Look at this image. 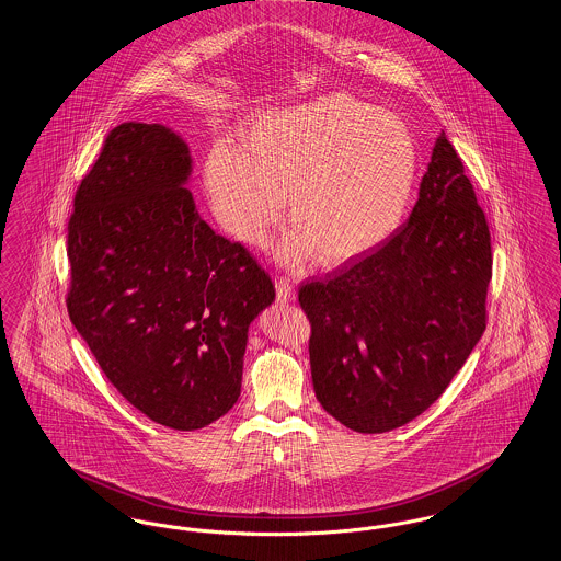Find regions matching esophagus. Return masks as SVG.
<instances>
[{
	"label": "esophagus",
	"mask_w": 561,
	"mask_h": 561,
	"mask_svg": "<svg viewBox=\"0 0 561 561\" xmlns=\"http://www.w3.org/2000/svg\"><path fill=\"white\" fill-rule=\"evenodd\" d=\"M275 293H277L279 302H294L296 300V290H294L290 279H286V277L275 282Z\"/></svg>",
	"instance_id": "34e87169"
}]
</instances>
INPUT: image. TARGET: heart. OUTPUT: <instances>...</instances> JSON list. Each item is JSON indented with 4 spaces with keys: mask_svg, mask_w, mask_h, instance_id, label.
I'll return each mask as SVG.
<instances>
[{
    "mask_svg": "<svg viewBox=\"0 0 561 561\" xmlns=\"http://www.w3.org/2000/svg\"><path fill=\"white\" fill-rule=\"evenodd\" d=\"M416 170L403 122L334 92L259 115L243 151L214 145L204 179L216 220L236 240L263 245L288 197L294 229L277 241L275 259L298 267L320 254L323 267H345L400 229Z\"/></svg>",
    "mask_w": 561,
    "mask_h": 561,
    "instance_id": "1",
    "label": "heart"
}]
</instances>
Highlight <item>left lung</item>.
Returning a JSON list of instances; mask_svg holds the SVG:
<instances>
[{
	"mask_svg": "<svg viewBox=\"0 0 561 561\" xmlns=\"http://www.w3.org/2000/svg\"><path fill=\"white\" fill-rule=\"evenodd\" d=\"M490 277L488 222L442 133L400 233L298 293L323 410L357 433H385L423 414L485 330Z\"/></svg>",
	"mask_w": 561,
	"mask_h": 561,
	"instance_id": "obj_1",
	"label": "left lung"
}]
</instances>
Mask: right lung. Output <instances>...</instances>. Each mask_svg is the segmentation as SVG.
Returning a JSON list of instances; mask_svg holds the SVG:
<instances>
[{"label":"right lung","instance_id":"obj_1","mask_svg":"<svg viewBox=\"0 0 561 561\" xmlns=\"http://www.w3.org/2000/svg\"><path fill=\"white\" fill-rule=\"evenodd\" d=\"M191 174L172 128H113L76 193L67 240L73 325L111 385L176 431L233 408L248 328L275 300L250 252L199 216Z\"/></svg>","mask_w":561,"mask_h":561}]
</instances>
